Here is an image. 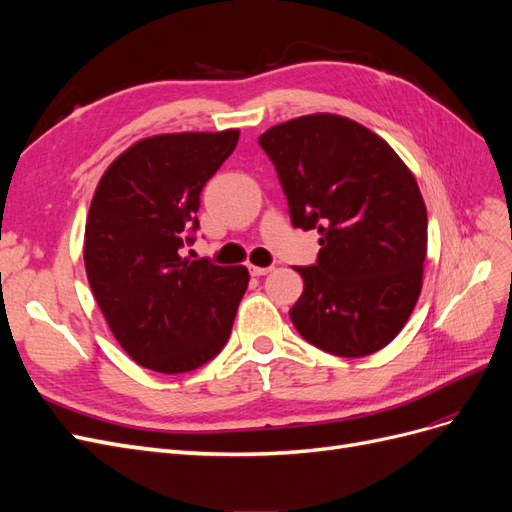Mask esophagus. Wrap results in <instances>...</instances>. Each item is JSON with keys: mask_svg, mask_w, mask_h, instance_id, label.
<instances>
[{"mask_svg": "<svg viewBox=\"0 0 512 512\" xmlns=\"http://www.w3.org/2000/svg\"><path fill=\"white\" fill-rule=\"evenodd\" d=\"M271 271H273V267H256V265H250V273H252L254 277L267 275V273H271Z\"/></svg>", "mask_w": 512, "mask_h": 512, "instance_id": "34e87169", "label": "esophagus"}]
</instances>
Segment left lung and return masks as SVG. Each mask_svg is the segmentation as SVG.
<instances>
[{"mask_svg":"<svg viewBox=\"0 0 512 512\" xmlns=\"http://www.w3.org/2000/svg\"><path fill=\"white\" fill-rule=\"evenodd\" d=\"M297 228L320 232L314 267L290 309L297 331L335 356H367L404 329L423 288L427 209L412 170L382 136L314 113L258 138Z\"/></svg>","mask_w":512,"mask_h":512,"instance_id":"1","label":"left lung"}]
</instances>
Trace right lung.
I'll list each match as a JSON object with an SVG mask.
<instances>
[{"label": "right lung", "mask_w": 512, "mask_h": 512, "mask_svg": "<svg viewBox=\"0 0 512 512\" xmlns=\"http://www.w3.org/2000/svg\"><path fill=\"white\" fill-rule=\"evenodd\" d=\"M239 130L147 136L111 162L85 224V271L108 329L132 361L160 374L205 365L230 335L245 267L179 254L198 228L200 192Z\"/></svg>", "instance_id": "obj_1"}]
</instances>
